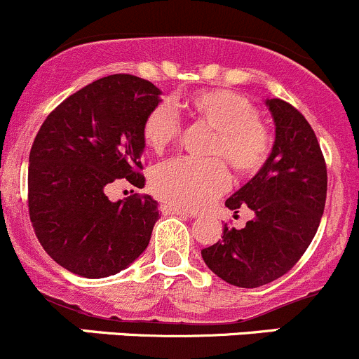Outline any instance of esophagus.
<instances>
[{"label":"esophagus","mask_w":359,"mask_h":359,"mask_svg":"<svg viewBox=\"0 0 359 359\" xmlns=\"http://www.w3.org/2000/svg\"><path fill=\"white\" fill-rule=\"evenodd\" d=\"M161 211L162 215L169 216V215H178V216H194V212H188L187 209L176 208L172 204H161Z\"/></svg>","instance_id":"obj_1"}]
</instances>
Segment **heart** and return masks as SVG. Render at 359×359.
<instances>
[{
	"instance_id": "1",
	"label": "heart",
	"mask_w": 359,
	"mask_h": 359,
	"mask_svg": "<svg viewBox=\"0 0 359 359\" xmlns=\"http://www.w3.org/2000/svg\"><path fill=\"white\" fill-rule=\"evenodd\" d=\"M172 108L216 130L209 147V161L176 158L162 164L151 178L155 195L181 209H201L229 187V168L239 178L257 175L267 162L274 137L260 120L258 109L232 90H202ZM178 120L169 106L151 109L143 123V141L155 154H164L176 143ZM226 161L223 163L221 158Z\"/></svg>"
}]
</instances>
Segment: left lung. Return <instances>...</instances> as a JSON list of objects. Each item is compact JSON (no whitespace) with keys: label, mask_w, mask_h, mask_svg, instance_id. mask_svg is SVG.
I'll return each instance as SVG.
<instances>
[{"label":"left lung","mask_w":359,"mask_h":359,"mask_svg":"<svg viewBox=\"0 0 359 359\" xmlns=\"http://www.w3.org/2000/svg\"><path fill=\"white\" fill-rule=\"evenodd\" d=\"M265 102L276 122L271 157L225 202L236 212L250 208L255 218L241 230L225 225L222 241L202 250L205 265L239 288H258L295 267L318 232L328 188L311 123L283 99Z\"/></svg>","instance_id":"8db88e82"}]
</instances>
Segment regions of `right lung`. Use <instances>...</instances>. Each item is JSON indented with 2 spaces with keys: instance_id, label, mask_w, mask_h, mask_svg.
I'll use <instances>...</instances> for the list:
<instances>
[{
  "instance_id": "1",
  "label": "right lung",
  "mask_w": 359,
  "mask_h": 359,
  "mask_svg": "<svg viewBox=\"0 0 359 359\" xmlns=\"http://www.w3.org/2000/svg\"><path fill=\"white\" fill-rule=\"evenodd\" d=\"M158 102L151 81L109 74L60 102L34 137L29 218L43 250L73 274L108 278L150 243L157 201L133 194L111 202L108 191L116 183L144 187L143 123Z\"/></svg>"
}]
</instances>
